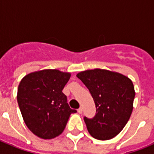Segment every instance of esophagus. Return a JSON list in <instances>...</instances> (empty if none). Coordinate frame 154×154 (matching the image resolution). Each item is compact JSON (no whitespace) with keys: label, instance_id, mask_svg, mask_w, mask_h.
<instances>
[{"label":"esophagus","instance_id":"34e87169","mask_svg":"<svg viewBox=\"0 0 154 154\" xmlns=\"http://www.w3.org/2000/svg\"><path fill=\"white\" fill-rule=\"evenodd\" d=\"M78 112H79V113H80V114L82 113V107H80V108L79 109H78Z\"/></svg>","mask_w":154,"mask_h":154}]
</instances>
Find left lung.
<instances>
[{
    "label": "left lung",
    "mask_w": 154,
    "mask_h": 154,
    "mask_svg": "<svg viewBox=\"0 0 154 154\" xmlns=\"http://www.w3.org/2000/svg\"><path fill=\"white\" fill-rule=\"evenodd\" d=\"M76 76L89 89L96 107L92 119L84 117L89 134L99 140L117 136L133 112V82L121 73L101 69L82 71Z\"/></svg>",
    "instance_id": "left-lung-1"
}]
</instances>
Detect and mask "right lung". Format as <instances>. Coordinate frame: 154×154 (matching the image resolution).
I'll use <instances>...</instances> for the list:
<instances>
[{
	"label": "right lung",
	"instance_id": "add662e5",
	"mask_svg": "<svg viewBox=\"0 0 154 154\" xmlns=\"http://www.w3.org/2000/svg\"><path fill=\"white\" fill-rule=\"evenodd\" d=\"M71 73L44 69L26 75L17 88V99L24 123L37 137L51 140L64 131L72 109L62 89Z\"/></svg>",
	"mask_w": 154,
	"mask_h": 154
}]
</instances>
